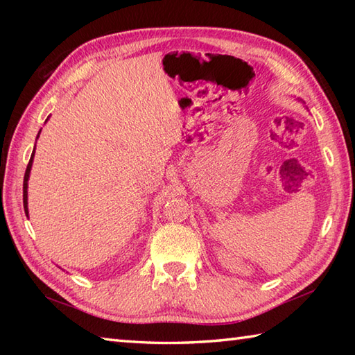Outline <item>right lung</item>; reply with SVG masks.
<instances>
[{"label":"right lung","mask_w":355,"mask_h":355,"mask_svg":"<svg viewBox=\"0 0 355 355\" xmlns=\"http://www.w3.org/2000/svg\"><path fill=\"white\" fill-rule=\"evenodd\" d=\"M45 122H47V120H45ZM40 132H41V130H40ZM40 132H37V137H40ZM33 157H35V148H33L32 157H30V162L27 164V169L24 173V184H22V201H24V210H26L27 216H28V207H27V186L28 184L27 183H28V177H30V169H32V164H33Z\"/></svg>","instance_id":"obj_1"}]
</instances>
